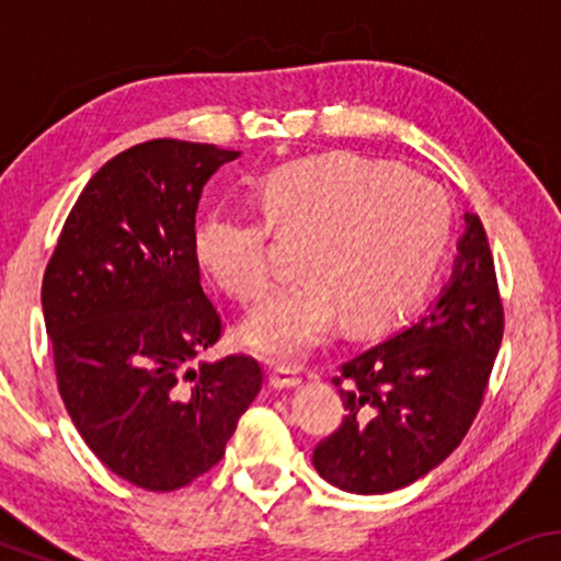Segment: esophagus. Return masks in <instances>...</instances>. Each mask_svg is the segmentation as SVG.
Wrapping results in <instances>:
<instances>
[{"instance_id":"1","label":"esophagus","mask_w":561,"mask_h":561,"mask_svg":"<svg viewBox=\"0 0 561 561\" xmlns=\"http://www.w3.org/2000/svg\"><path fill=\"white\" fill-rule=\"evenodd\" d=\"M301 378H298L296 370H290V367H275L271 373V386L275 390H286V388H296Z\"/></svg>"}]
</instances>
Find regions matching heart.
I'll return each mask as SVG.
<instances>
[{"mask_svg": "<svg viewBox=\"0 0 561 561\" xmlns=\"http://www.w3.org/2000/svg\"><path fill=\"white\" fill-rule=\"evenodd\" d=\"M263 219L209 211L194 227V260L242 304L271 286V232L304 240L301 280L273 290L240 327V340L273 363L319 347L336 317L352 334L401 321L432 286L449 244L451 214L434 183L388 160L327 152L273 168L257 181Z\"/></svg>", "mask_w": 561, "mask_h": 561, "instance_id": "obj_1", "label": "heart"}]
</instances>
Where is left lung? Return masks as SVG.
Listing matches in <instances>:
<instances>
[{"label": "left lung", "mask_w": 561, "mask_h": 561, "mask_svg": "<svg viewBox=\"0 0 561 561\" xmlns=\"http://www.w3.org/2000/svg\"><path fill=\"white\" fill-rule=\"evenodd\" d=\"M455 271L424 317L340 367L342 426L313 449L327 482L357 495L401 490L439 467L478 416L503 340L495 265L465 211Z\"/></svg>", "instance_id": "1"}]
</instances>
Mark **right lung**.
I'll return each instance as SVG.
<instances>
[{
	"label": "right lung",
	"instance_id": "1",
	"mask_svg": "<svg viewBox=\"0 0 561 561\" xmlns=\"http://www.w3.org/2000/svg\"><path fill=\"white\" fill-rule=\"evenodd\" d=\"M234 158L183 140L119 152L81 191L43 275L68 416L114 474L156 493L211 470L263 386L252 357L195 363L221 334L191 248L196 209Z\"/></svg>",
	"mask_w": 561,
	"mask_h": 561
}]
</instances>
